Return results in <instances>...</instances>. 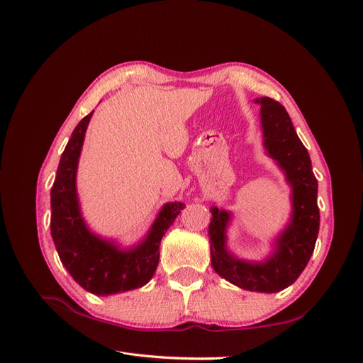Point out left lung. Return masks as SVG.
Listing matches in <instances>:
<instances>
[{
	"instance_id": "obj_1",
	"label": "left lung",
	"mask_w": 363,
	"mask_h": 363,
	"mask_svg": "<svg viewBox=\"0 0 363 363\" xmlns=\"http://www.w3.org/2000/svg\"><path fill=\"white\" fill-rule=\"evenodd\" d=\"M255 103L260 106L263 150L277 163L291 188V216L272 239V250L265 259L245 260L227 247V230L233 221V212L212 206V221L208 224L211 260L218 276L235 286L274 294L291 286L300 277L313 252L320 232L318 182L309 152L284 107L268 96L256 98Z\"/></svg>"
}]
</instances>
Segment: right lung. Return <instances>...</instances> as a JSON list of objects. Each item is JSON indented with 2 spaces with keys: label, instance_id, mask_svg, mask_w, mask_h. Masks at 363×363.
<instances>
[{
  "label": "right lung",
  "instance_id": "1",
  "mask_svg": "<svg viewBox=\"0 0 363 363\" xmlns=\"http://www.w3.org/2000/svg\"><path fill=\"white\" fill-rule=\"evenodd\" d=\"M94 111L74 128L59 162L51 188V236L62 265L83 289L113 295L147 284L159 265L160 240L184 208L180 201L164 203L139 242L123 247L96 235L84 221L77 192V169L87 125Z\"/></svg>",
  "mask_w": 363,
  "mask_h": 363
}]
</instances>
